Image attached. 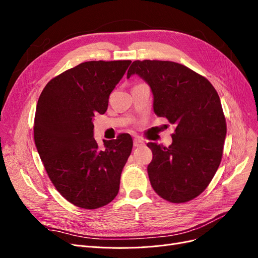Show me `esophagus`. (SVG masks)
I'll use <instances>...</instances> for the list:
<instances>
[{
    "instance_id": "obj_1",
    "label": "esophagus",
    "mask_w": 258,
    "mask_h": 258,
    "mask_svg": "<svg viewBox=\"0 0 258 258\" xmlns=\"http://www.w3.org/2000/svg\"><path fill=\"white\" fill-rule=\"evenodd\" d=\"M142 145H144V142L142 141L141 139H140V138H135L134 139V146L135 147H140V146H142Z\"/></svg>"
}]
</instances>
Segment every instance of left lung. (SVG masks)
I'll list each match as a JSON object with an SVG mask.
<instances>
[{
	"label": "left lung",
	"instance_id": "1",
	"mask_svg": "<svg viewBox=\"0 0 258 258\" xmlns=\"http://www.w3.org/2000/svg\"><path fill=\"white\" fill-rule=\"evenodd\" d=\"M139 75L150 86L155 114L175 127L169 147L150 142L147 167L152 187L174 204L204 191L220 166L226 120L220 97L206 77L172 61H134L127 79Z\"/></svg>",
	"mask_w": 258,
	"mask_h": 258
}]
</instances>
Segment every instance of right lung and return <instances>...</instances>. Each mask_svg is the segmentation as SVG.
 Wrapping results in <instances>:
<instances>
[{
  "mask_svg": "<svg viewBox=\"0 0 258 258\" xmlns=\"http://www.w3.org/2000/svg\"><path fill=\"white\" fill-rule=\"evenodd\" d=\"M130 60L87 61L45 86L37 101L34 141L50 181L69 202L84 209L103 207L117 196L120 174L132 150L130 135L93 138L92 118L104 114L108 97Z\"/></svg>",
  "mask_w": 258,
  "mask_h": 258,
  "instance_id": "add662e5",
  "label": "right lung"
}]
</instances>
